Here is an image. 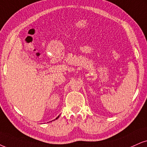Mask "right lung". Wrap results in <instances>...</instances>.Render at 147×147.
Listing matches in <instances>:
<instances>
[{"label": "right lung", "instance_id": "add662e5", "mask_svg": "<svg viewBox=\"0 0 147 147\" xmlns=\"http://www.w3.org/2000/svg\"><path fill=\"white\" fill-rule=\"evenodd\" d=\"M59 117H57V119H58V118H59Z\"/></svg>", "mask_w": 147, "mask_h": 147}]
</instances>
